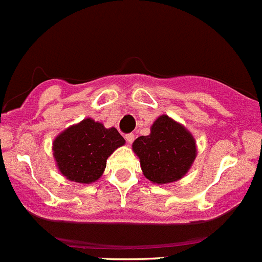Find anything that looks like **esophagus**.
<instances>
[{
	"instance_id": "34e87169",
	"label": "esophagus",
	"mask_w": 262,
	"mask_h": 262,
	"mask_svg": "<svg viewBox=\"0 0 262 262\" xmlns=\"http://www.w3.org/2000/svg\"><path fill=\"white\" fill-rule=\"evenodd\" d=\"M125 139H126V142H128V144H132V143H133V141H134V134L133 133L126 134Z\"/></svg>"
}]
</instances>
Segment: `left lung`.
<instances>
[{"mask_svg":"<svg viewBox=\"0 0 262 262\" xmlns=\"http://www.w3.org/2000/svg\"><path fill=\"white\" fill-rule=\"evenodd\" d=\"M132 149L139 158L146 179L157 185L184 178L198 155L194 136L165 114L153 121L148 136L138 137L133 142Z\"/></svg>","mask_w":262,"mask_h":262,"instance_id":"obj_1","label":"left lung"}]
</instances>
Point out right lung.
<instances>
[{
	"label": "right lung",
	"mask_w": 262,
	"mask_h": 262,
	"mask_svg": "<svg viewBox=\"0 0 262 262\" xmlns=\"http://www.w3.org/2000/svg\"><path fill=\"white\" fill-rule=\"evenodd\" d=\"M125 139L113 128L86 118L68 126L53 141V157L58 171L67 180L91 184L99 180L106 167V160Z\"/></svg>",
	"instance_id": "1"
}]
</instances>
